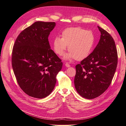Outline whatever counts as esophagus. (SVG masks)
I'll return each mask as SVG.
<instances>
[{"label":"esophagus","instance_id":"1","mask_svg":"<svg viewBox=\"0 0 126 126\" xmlns=\"http://www.w3.org/2000/svg\"><path fill=\"white\" fill-rule=\"evenodd\" d=\"M65 66H66V67H70V65L68 63H66L65 64Z\"/></svg>","mask_w":126,"mask_h":126}]
</instances>
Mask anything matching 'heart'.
<instances>
[{"mask_svg": "<svg viewBox=\"0 0 126 126\" xmlns=\"http://www.w3.org/2000/svg\"><path fill=\"white\" fill-rule=\"evenodd\" d=\"M61 37L54 38L53 47L56 54L62 56L68 45L69 52L64 56L65 59L84 60L92 52L95 43V37L93 32L81 27L66 28L62 31Z\"/></svg>", "mask_w": 126, "mask_h": 126, "instance_id": "b5f03b06", "label": "heart"}]
</instances>
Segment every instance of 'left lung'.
Wrapping results in <instances>:
<instances>
[{"mask_svg":"<svg viewBox=\"0 0 126 126\" xmlns=\"http://www.w3.org/2000/svg\"><path fill=\"white\" fill-rule=\"evenodd\" d=\"M97 46L88 57L76 65L74 84L82 97L93 99L105 92L111 84L117 65V52L113 37L104 29Z\"/></svg>","mask_w":126,"mask_h":126,"instance_id":"obj_1","label":"left lung"}]
</instances>
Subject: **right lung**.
Returning a JSON list of instances; mask_svg holds the SVG:
<instances>
[{
	"mask_svg": "<svg viewBox=\"0 0 126 126\" xmlns=\"http://www.w3.org/2000/svg\"><path fill=\"white\" fill-rule=\"evenodd\" d=\"M55 26V22L34 23L21 32L13 45V72L21 89L31 97L49 95L62 68L63 63L51 49L48 40Z\"/></svg>",
	"mask_w": 126,
	"mask_h": 126,
	"instance_id": "obj_1",
	"label": "right lung"
}]
</instances>
